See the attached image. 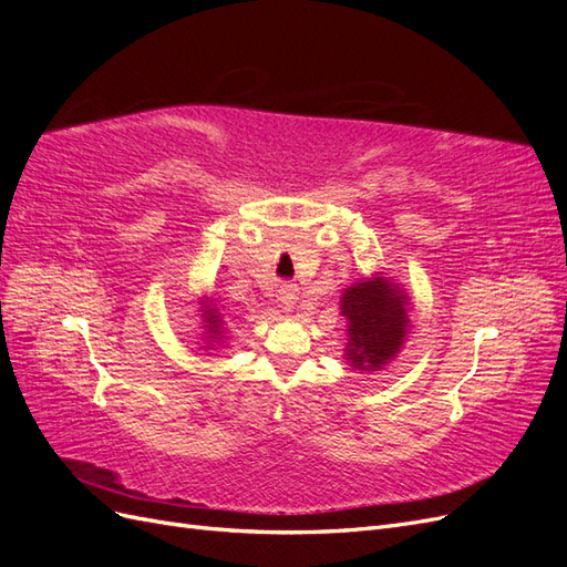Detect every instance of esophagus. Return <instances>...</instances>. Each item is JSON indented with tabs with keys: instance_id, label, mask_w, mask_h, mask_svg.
<instances>
[{
	"instance_id": "34e87169",
	"label": "esophagus",
	"mask_w": 567,
	"mask_h": 567,
	"mask_svg": "<svg viewBox=\"0 0 567 567\" xmlns=\"http://www.w3.org/2000/svg\"><path fill=\"white\" fill-rule=\"evenodd\" d=\"M279 302L284 305V310H290V307H293L296 302H298V286L296 284H290V281H284L281 286H279Z\"/></svg>"
}]
</instances>
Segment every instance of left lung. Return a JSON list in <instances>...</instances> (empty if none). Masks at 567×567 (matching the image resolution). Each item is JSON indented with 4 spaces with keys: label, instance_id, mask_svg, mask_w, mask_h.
Returning a JSON list of instances; mask_svg holds the SVG:
<instances>
[{
    "label": "left lung",
    "instance_id": "1",
    "mask_svg": "<svg viewBox=\"0 0 567 567\" xmlns=\"http://www.w3.org/2000/svg\"><path fill=\"white\" fill-rule=\"evenodd\" d=\"M406 296L385 277L359 281L342 293L340 312L348 319L346 357L357 371H379L400 352L406 338Z\"/></svg>",
    "mask_w": 567,
    "mask_h": 567
}]
</instances>
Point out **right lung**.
<instances>
[{"label": "right lung", "mask_w": 567, "mask_h": 567, "mask_svg": "<svg viewBox=\"0 0 567 567\" xmlns=\"http://www.w3.org/2000/svg\"><path fill=\"white\" fill-rule=\"evenodd\" d=\"M205 321L210 323V333H217V329H219V315H217L215 307H205Z\"/></svg>", "instance_id": "add662e5"}]
</instances>
